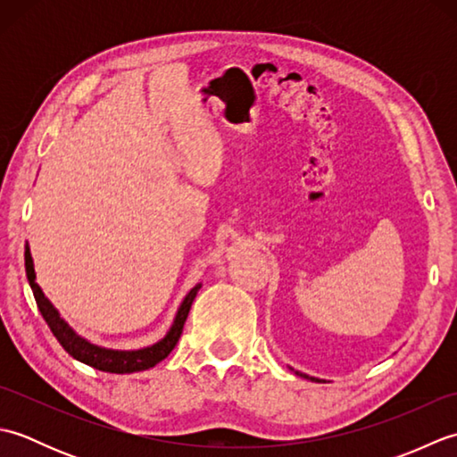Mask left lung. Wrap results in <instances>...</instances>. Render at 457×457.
<instances>
[{"label": "left lung", "instance_id": "1", "mask_svg": "<svg viewBox=\"0 0 457 457\" xmlns=\"http://www.w3.org/2000/svg\"><path fill=\"white\" fill-rule=\"evenodd\" d=\"M296 375H300V377H306V378H312V381H318V378H314V377H308V375H304V373H296Z\"/></svg>", "mask_w": 457, "mask_h": 457}]
</instances>
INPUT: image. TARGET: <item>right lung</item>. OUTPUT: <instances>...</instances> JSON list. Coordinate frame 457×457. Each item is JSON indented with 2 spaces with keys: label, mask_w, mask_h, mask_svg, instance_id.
Segmentation results:
<instances>
[{
  "label": "right lung",
  "mask_w": 457,
  "mask_h": 457,
  "mask_svg": "<svg viewBox=\"0 0 457 457\" xmlns=\"http://www.w3.org/2000/svg\"><path fill=\"white\" fill-rule=\"evenodd\" d=\"M25 270H27V278L29 285H31V290L37 300V306L41 310V314L45 318V322L51 328V332L54 334V337L58 339L68 355H72L79 361L90 365L94 369H100V371L105 373H135V371H145V369L154 367L159 361H162L167 357L174 345H177L179 337L182 334L184 322H187L190 306L196 298L200 285L194 287L190 293L184 298V303L179 308V314L174 318V324L170 328V332L164 336L161 342H157L151 347L145 349H137V352H113V349H105V347H98L90 342H86L84 337H80L74 329L68 326L64 320L61 318V314L56 312V308L48 303V298L43 295L41 287L35 283V269H33V259H31V251L25 245Z\"/></svg>",
  "instance_id": "add662e5"
}]
</instances>
